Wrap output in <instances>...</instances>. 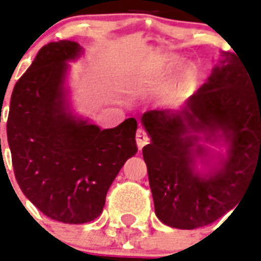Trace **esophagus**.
Here are the masks:
<instances>
[{
  "label": "esophagus",
  "mask_w": 261,
  "mask_h": 261,
  "mask_svg": "<svg viewBox=\"0 0 261 261\" xmlns=\"http://www.w3.org/2000/svg\"><path fill=\"white\" fill-rule=\"evenodd\" d=\"M135 141H137V146H138V149L141 150L145 145L149 143V137H147V134L142 130V128H138L137 135H135Z\"/></svg>",
  "instance_id": "1"
}]
</instances>
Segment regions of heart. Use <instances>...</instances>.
I'll return each mask as SVG.
<instances>
[{
    "mask_svg": "<svg viewBox=\"0 0 261 261\" xmlns=\"http://www.w3.org/2000/svg\"><path fill=\"white\" fill-rule=\"evenodd\" d=\"M176 63H177V58H176L174 55H169V57H167V58L163 61L159 71L160 73H168V71L172 70V69L176 66ZM188 75H190V69H188V67H181V71H180V74H178V83L184 81Z\"/></svg>",
    "mask_w": 261,
    "mask_h": 261,
    "instance_id": "heart-1",
    "label": "heart"
}]
</instances>
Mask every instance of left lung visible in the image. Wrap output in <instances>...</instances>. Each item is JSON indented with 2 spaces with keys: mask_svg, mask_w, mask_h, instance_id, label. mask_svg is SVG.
I'll return each mask as SVG.
<instances>
[{
  "mask_svg": "<svg viewBox=\"0 0 261 261\" xmlns=\"http://www.w3.org/2000/svg\"><path fill=\"white\" fill-rule=\"evenodd\" d=\"M142 149L155 215L191 230L213 223L239 203L261 169V79L231 53L178 110L149 111ZM222 147L223 153L212 146Z\"/></svg>",
  "mask_w": 261,
  "mask_h": 261,
  "instance_id": "1",
  "label": "left lung"
}]
</instances>
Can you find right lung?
I'll return each instance as SVG.
<instances>
[{
    "instance_id": "right-lung-1",
    "label": "right lung",
    "mask_w": 261,
    "mask_h": 261,
    "mask_svg": "<svg viewBox=\"0 0 261 261\" xmlns=\"http://www.w3.org/2000/svg\"><path fill=\"white\" fill-rule=\"evenodd\" d=\"M83 54L73 40L42 47L14 85L6 124L22 194L44 215L73 225L101 214L111 184L138 151L134 118L101 130L73 110L67 80Z\"/></svg>"
}]
</instances>
